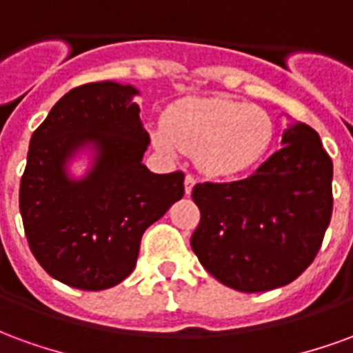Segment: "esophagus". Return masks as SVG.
<instances>
[{
  "label": "esophagus",
  "mask_w": 353,
  "mask_h": 353,
  "mask_svg": "<svg viewBox=\"0 0 353 353\" xmlns=\"http://www.w3.org/2000/svg\"><path fill=\"white\" fill-rule=\"evenodd\" d=\"M194 183H196V179H194L191 174H187V176H185V194H191Z\"/></svg>",
  "instance_id": "esophagus-1"
}]
</instances>
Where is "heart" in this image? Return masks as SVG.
<instances>
[{
	"mask_svg": "<svg viewBox=\"0 0 353 353\" xmlns=\"http://www.w3.org/2000/svg\"><path fill=\"white\" fill-rule=\"evenodd\" d=\"M164 154H196L212 177H234L255 168L274 138L265 109L227 98H183L170 105L164 126L151 134Z\"/></svg>",
	"mask_w": 353,
	"mask_h": 353,
	"instance_id": "1",
	"label": "heart"
}]
</instances>
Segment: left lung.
Instances as JSON below:
<instances>
[{
	"mask_svg": "<svg viewBox=\"0 0 353 353\" xmlns=\"http://www.w3.org/2000/svg\"><path fill=\"white\" fill-rule=\"evenodd\" d=\"M281 149L252 176L199 183L191 236L200 265L227 288L261 293L288 285L318 255L333 214V161L308 124H289Z\"/></svg>",
	"mask_w": 353,
	"mask_h": 353,
	"instance_id": "left-lung-1",
	"label": "left lung"
}]
</instances>
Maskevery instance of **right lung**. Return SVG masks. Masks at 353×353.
Returning <instances> with one entry per match:
<instances>
[{"instance_id":"add662e5","label":"right lung","mask_w":353,"mask_h":353,"mask_svg":"<svg viewBox=\"0 0 353 353\" xmlns=\"http://www.w3.org/2000/svg\"><path fill=\"white\" fill-rule=\"evenodd\" d=\"M136 94L113 81L73 88L30 139L20 179L24 232L45 272L70 288L121 283L136 268L147 227L183 196V172L153 174L141 162L149 134ZM85 148L93 166L73 180L67 162Z\"/></svg>"}]
</instances>
